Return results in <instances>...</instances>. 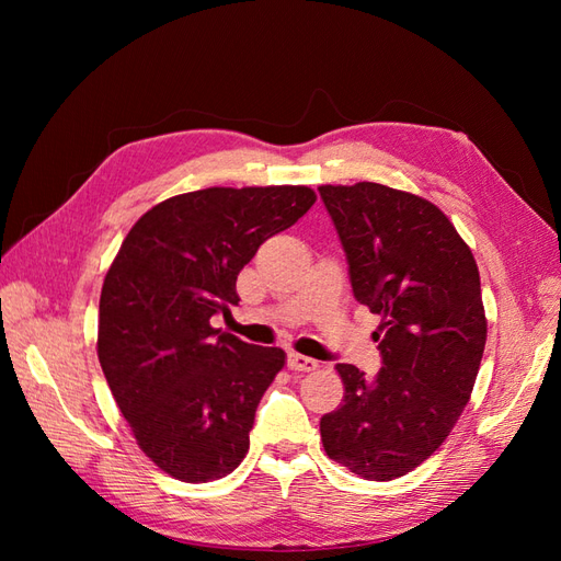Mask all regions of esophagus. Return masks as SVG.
<instances>
[{
    "label": "esophagus",
    "instance_id": "34e87169",
    "mask_svg": "<svg viewBox=\"0 0 561 561\" xmlns=\"http://www.w3.org/2000/svg\"><path fill=\"white\" fill-rule=\"evenodd\" d=\"M287 367L295 369V371H313L318 369V360L309 358V355H301V353H287Z\"/></svg>",
    "mask_w": 561,
    "mask_h": 561
}]
</instances>
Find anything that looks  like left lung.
Wrapping results in <instances>:
<instances>
[{
    "instance_id": "1",
    "label": "left lung",
    "mask_w": 561,
    "mask_h": 561,
    "mask_svg": "<svg viewBox=\"0 0 561 561\" xmlns=\"http://www.w3.org/2000/svg\"><path fill=\"white\" fill-rule=\"evenodd\" d=\"M353 297L381 316L375 379L336 365L344 402L320 419L328 456L365 480L402 478L445 443L486 342L480 271L431 201L377 182L318 186Z\"/></svg>"
}]
</instances>
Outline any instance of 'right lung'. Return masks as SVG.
<instances>
[{
  "label": "right lung",
  "mask_w": 561,
  "mask_h": 561,
  "mask_svg": "<svg viewBox=\"0 0 561 561\" xmlns=\"http://www.w3.org/2000/svg\"><path fill=\"white\" fill-rule=\"evenodd\" d=\"M316 203L309 186H210L168 198L128 231L100 293L98 358L140 449L182 482L245 458L285 351L210 328L239 304L257 248Z\"/></svg>",
  "instance_id": "obj_1"
}]
</instances>
